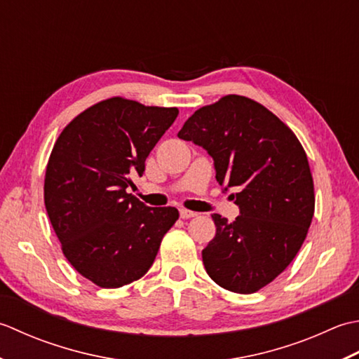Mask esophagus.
Segmentation results:
<instances>
[{
	"mask_svg": "<svg viewBox=\"0 0 359 359\" xmlns=\"http://www.w3.org/2000/svg\"><path fill=\"white\" fill-rule=\"evenodd\" d=\"M198 214L196 212H192V210H187V209H180V217L181 218H194Z\"/></svg>",
	"mask_w": 359,
	"mask_h": 359,
	"instance_id": "esophagus-1",
	"label": "esophagus"
}]
</instances>
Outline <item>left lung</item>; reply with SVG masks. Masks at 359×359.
Here are the masks:
<instances>
[{
  "label": "left lung",
  "instance_id": "left-lung-1",
  "mask_svg": "<svg viewBox=\"0 0 359 359\" xmlns=\"http://www.w3.org/2000/svg\"><path fill=\"white\" fill-rule=\"evenodd\" d=\"M214 159L215 178L233 189L240 215L214 214L215 237L203 250L210 279L251 294L273 282L301 250L314 214L309 159L296 135L259 102L237 94L190 116L178 133Z\"/></svg>",
  "mask_w": 359,
  "mask_h": 359
}]
</instances>
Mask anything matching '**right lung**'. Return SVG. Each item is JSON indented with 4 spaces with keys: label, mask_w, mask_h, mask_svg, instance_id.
I'll return each mask as SVG.
<instances>
[{
    "label": "right lung",
    "mask_w": 359,
    "mask_h": 359,
    "mask_svg": "<svg viewBox=\"0 0 359 359\" xmlns=\"http://www.w3.org/2000/svg\"><path fill=\"white\" fill-rule=\"evenodd\" d=\"M178 108L111 97L85 109L58 136L45 177V206L62 251L100 288L149 271L178 209L149 208L127 194Z\"/></svg>",
    "instance_id": "1"
}]
</instances>
